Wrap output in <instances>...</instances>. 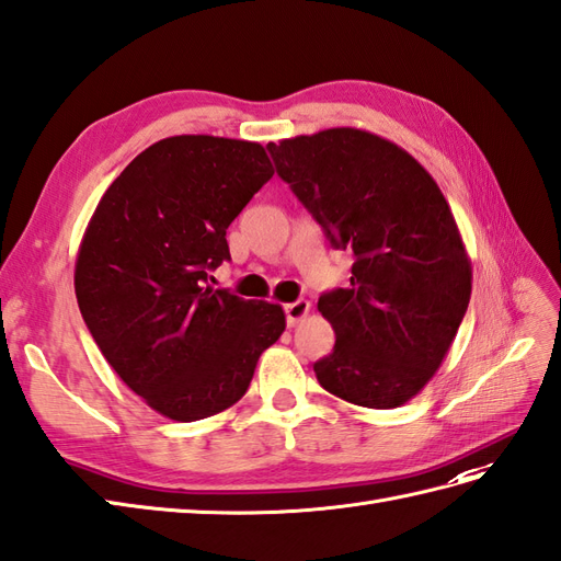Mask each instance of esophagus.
Masks as SVG:
<instances>
[{"mask_svg": "<svg viewBox=\"0 0 561 561\" xmlns=\"http://www.w3.org/2000/svg\"><path fill=\"white\" fill-rule=\"evenodd\" d=\"M284 312H286V324H289V327H296V324H298L300 320H304L306 314L310 312V304H308V300L300 298V300H296V304H289V306H286V308H284Z\"/></svg>", "mask_w": 561, "mask_h": 561, "instance_id": "esophagus-1", "label": "esophagus"}]
</instances>
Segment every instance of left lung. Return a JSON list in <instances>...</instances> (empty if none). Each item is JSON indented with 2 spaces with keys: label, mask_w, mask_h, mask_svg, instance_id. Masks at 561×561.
I'll return each instance as SVG.
<instances>
[{
  "label": "left lung",
  "mask_w": 561,
  "mask_h": 561,
  "mask_svg": "<svg viewBox=\"0 0 561 561\" xmlns=\"http://www.w3.org/2000/svg\"><path fill=\"white\" fill-rule=\"evenodd\" d=\"M267 149L327 239L355 255L348 289L318 300L336 343L314 377L353 405H405L448 355L471 296V261L448 201L417 158L357 127Z\"/></svg>",
  "instance_id": "left-lung-1"
}]
</instances>
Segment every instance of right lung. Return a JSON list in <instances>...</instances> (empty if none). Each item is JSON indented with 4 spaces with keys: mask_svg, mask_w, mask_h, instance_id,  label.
Returning a JSON list of instances; mask_svg holds the SVG:
<instances>
[{
    "mask_svg": "<svg viewBox=\"0 0 561 561\" xmlns=\"http://www.w3.org/2000/svg\"><path fill=\"white\" fill-rule=\"evenodd\" d=\"M275 175L257 141L178 135L144 149L99 201L76 261V296L99 351L144 403L175 422L247 393L284 310L208 286L227 227Z\"/></svg>",
    "mask_w": 561,
    "mask_h": 561,
    "instance_id": "right-lung-1",
    "label": "right lung"
}]
</instances>
